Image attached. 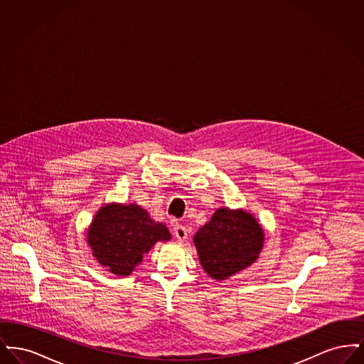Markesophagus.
<instances>
[{
  "label": "esophagus",
  "mask_w": 364,
  "mask_h": 364,
  "mask_svg": "<svg viewBox=\"0 0 364 364\" xmlns=\"http://www.w3.org/2000/svg\"><path fill=\"white\" fill-rule=\"evenodd\" d=\"M173 233L176 239L180 240V242H184L188 237V230H187L186 226L174 225Z\"/></svg>",
  "instance_id": "34e87169"
}]
</instances>
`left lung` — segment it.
I'll use <instances>...</instances> for the list:
<instances>
[{"instance_id":"8db88e82","label":"left lung","mask_w":364,"mask_h":364,"mask_svg":"<svg viewBox=\"0 0 364 364\" xmlns=\"http://www.w3.org/2000/svg\"><path fill=\"white\" fill-rule=\"evenodd\" d=\"M263 242V228L242 208H217L193 236L202 269L217 281L228 279L255 263Z\"/></svg>"}]
</instances>
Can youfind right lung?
Wrapping results in <instances>:
<instances>
[{
  "mask_svg": "<svg viewBox=\"0 0 364 364\" xmlns=\"http://www.w3.org/2000/svg\"><path fill=\"white\" fill-rule=\"evenodd\" d=\"M87 244L94 258L119 277L129 276L156 242L172 235L136 203H107L97 211L87 229Z\"/></svg>",
  "mask_w": 364,
  "mask_h": 364,
  "instance_id": "1",
  "label": "right lung"
}]
</instances>
